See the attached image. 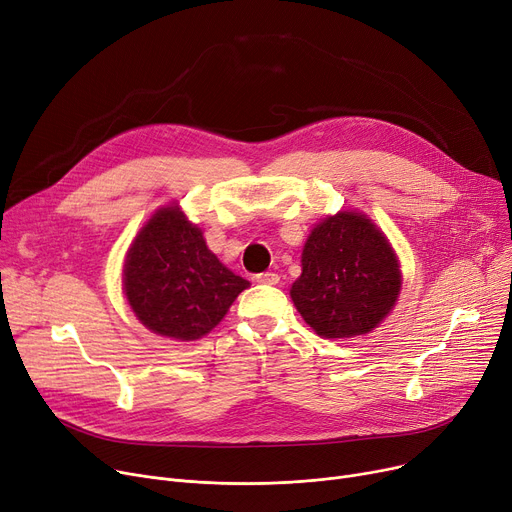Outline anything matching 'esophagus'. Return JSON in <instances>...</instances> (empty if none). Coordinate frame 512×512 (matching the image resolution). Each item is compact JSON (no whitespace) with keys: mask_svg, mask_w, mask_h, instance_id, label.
I'll return each instance as SVG.
<instances>
[{"mask_svg":"<svg viewBox=\"0 0 512 512\" xmlns=\"http://www.w3.org/2000/svg\"><path fill=\"white\" fill-rule=\"evenodd\" d=\"M256 281L262 285H277L281 281V277L277 273H260V275H256Z\"/></svg>","mask_w":512,"mask_h":512,"instance_id":"esophagus-1","label":"esophagus"}]
</instances>
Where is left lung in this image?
I'll return each instance as SVG.
<instances>
[{
  "label": "left lung",
  "mask_w": 512,
  "mask_h": 512,
  "mask_svg": "<svg viewBox=\"0 0 512 512\" xmlns=\"http://www.w3.org/2000/svg\"><path fill=\"white\" fill-rule=\"evenodd\" d=\"M399 291V260L384 233L366 215L341 210L312 229L291 299L316 335L349 339L374 330Z\"/></svg>",
  "instance_id": "1"
}]
</instances>
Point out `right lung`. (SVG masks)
<instances>
[{
    "instance_id": "obj_1",
    "label": "right lung",
    "mask_w": 512,
    "mask_h": 512,
    "mask_svg": "<svg viewBox=\"0 0 512 512\" xmlns=\"http://www.w3.org/2000/svg\"><path fill=\"white\" fill-rule=\"evenodd\" d=\"M248 285L206 248L202 231L179 206L148 219L124 264V291L136 318L175 341L210 333Z\"/></svg>"
}]
</instances>
